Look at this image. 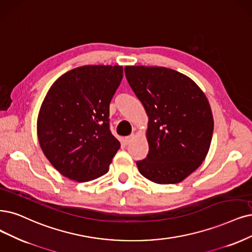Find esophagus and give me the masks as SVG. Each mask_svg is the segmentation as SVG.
<instances>
[{
  "label": "esophagus",
  "instance_id": "obj_1",
  "mask_svg": "<svg viewBox=\"0 0 252 252\" xmlns=\"http://www.w3.org/2000/svg\"><path fill=\"white\" fill-rule=\"evenodd\" d=\"M136 137V135L134 134V133H132L131 135H129V136H127V137H126V139H125V140H126V143H131L132 141H133V139Z\"/></svg>",
  "mask_w": 252,
  "mask_h": 252
}]
</instances>
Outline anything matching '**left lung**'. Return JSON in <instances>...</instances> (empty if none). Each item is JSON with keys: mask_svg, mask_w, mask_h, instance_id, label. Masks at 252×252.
I'll list each match as a JSON object with an SVG mask.
<instances>
[{"mask_svg": "<svg viewBox=\"0 0 252 252\" xmlns=\"http://www.w3.org/2000/svg\"><path fill=\"white\" fill-rule=\"evenodd\" d=\"M129 86L148 116L150 151L137 167L157 184H178L206 159L214 129L209 100L185 74L162 66H126Z\"/></svg>", "mask_w": 252, "mask_h": 252, "instance_id": "8db88e82", "label": "left lung"}]
</instances>
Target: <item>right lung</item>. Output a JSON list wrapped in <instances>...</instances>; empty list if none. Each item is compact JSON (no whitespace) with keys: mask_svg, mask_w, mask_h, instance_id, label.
<instances>
[{"mask_svg":"<svg viewBox=\"0 0 252 252\" xmlns=\"http://www.w3.org/2000/svg\"><path fill=\"white\" fill-rule=\"evenodd\" d=\"M123 76L119 65H85L62 74L46 93L37 135L65 178L89 182L108 172L120 147L110 131L109 107Z\"/></svg>","mask_w":252,"mask_h":252,"instance_id":"obj_1","label":"right lung"}]
</instances>
